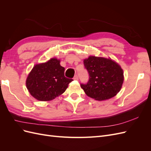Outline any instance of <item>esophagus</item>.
<instances>
[{
  "mask_svg": "<svg viewBox=\"0 0 151 151\" xmlns=\"http://www.w3.org/2000/svg\"><path fill=\"white\" fill-rule=\"evenodd\" d=\"M73 79H74V80H78L79 79V77H78V76H77V75H76L74 77V78H73Z\"/></svg>",
  "mask_w": 151,
  "mask_h": 151,
  "instance_id": "34e87169",
  "label": "esophagus"
}]
</instances>
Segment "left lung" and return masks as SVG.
Masks as SVG:
<instances>
[{"label": "left lung", "mask_w": 151, "mask_h": 151, "mask_svg": "<svg viewBox=\"0 0 151 151\" xmlns=\"http://www.w3.org/2000/svg\"><path fill=\"white\" fill-rule=\"evenodd\" d=\"M89 79L81 88L89 97L98 101L113 98L120 91L123 83L121 67L111 58L90 56L84 60Z\"/></svg>", "instance_id": "obj_1"}]
</instances>
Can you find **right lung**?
<instances>
[{"label": "right lung", "mask_w": 151, "mask_h": 151, "mask_svg": "<svg viewBox=\"0 0 151 151\" xmlns=\"http://www.w3.org/2000/svg\"><path fill=\"white\" fill-rule=\"evenodd\" d=\"M60 60L51 58L45 63L36 64L26 79V87L31 96L39 101H50L65 91L73 81L64 76L65 68Z\"/></svg>", "instance_id": "obj_1"}]
</instances>
